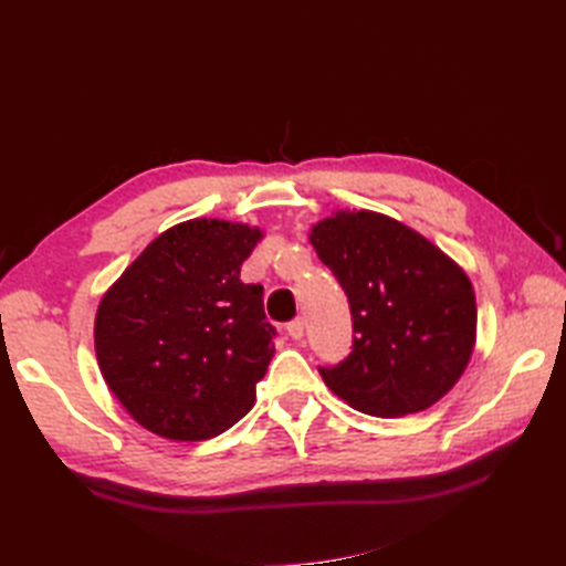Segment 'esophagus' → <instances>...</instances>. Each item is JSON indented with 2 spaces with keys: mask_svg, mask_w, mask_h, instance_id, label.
<instances>
[{
  "mask_svg": "<svg viewBox=\"0 0 566 566\" xmlns=\"http://www.w3.org/2000/svg\"><path fill=\"white\" fill-rule=\"evenodd\" d=\"M304 328H306L304 318H294V321L286 323V333H290L292 340H302L304 338Z\"/></svg>",
  "mask_w": 566,
  "mask_h": 566,
  "instance_id": "esophagus-1",
  "label": "esophagus"
}]
</instances>
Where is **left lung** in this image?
<instances>
[{"mask_svg": "<svg viewBox=\"0 0 566 566\" xmlns=\"http://www.w3.org/2000/svg\"><path fill=\"white\" fill-rule=\"evenodd\" d=\"M308 238L353 314L350 355L318 367L328 389L379 418L440 401L462 377L476 338V298L460 264L375 211H340Z\"/></svg>", "mask_w": 566, "mask_h": 566, "instance_id": "8db88e82", "label": "left lung"}]
</instances>
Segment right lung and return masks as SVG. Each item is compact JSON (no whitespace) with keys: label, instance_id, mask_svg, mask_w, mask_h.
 <instances>
[{"label":"right lung","instance_id":"right-lung-1","mask_svg":"<svg viewBox=\"0 0 566 566\" xmlns=\"http://www.w3.org/2000/svg\"><path fill=\"white\" fill-rule=\"evenodd\" d=\"M260 228L172 226L104 294L94 350L104 381L143 428L209 440L238 423L274 355L262 286L240 282Z\"/></svg>","mask_w":566,"mask_h":566}]
</instances>
